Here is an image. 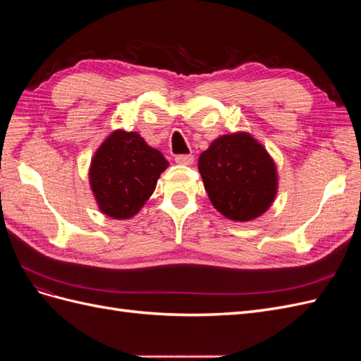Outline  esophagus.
<instances>
[{
  "label": "esophagus",
  "instance_id": "34e87169",
  "mask_svg": "<svg viewBox=\"0 0 361 361\" xmlns=\"http://www.w3.org/2000/svg\"><path fill=\"white\" fill-rule=\"evenodd\" d=\"M174 161L180 164V166H191V164L194 162V157L192 155H178L176 158H174Z\"/></svg>",
  "mask_w": 361,
  "mask_h": 361
}]
</instances>
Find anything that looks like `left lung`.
Here are the masks:
<instances>
[{"instance_id":"left-lung-1","label":"left lung","mask_w":361,"mask_h":361,"mask_svg":"<svg viewBox=\"0 0 361 361\" xmlns=\"http://www.w3.org/2000/svg\"><path fill=\"white\" fill-rule=\"evenodd\" d=\"M199 171L212 206L232 221L255 220L276 200V162L245 130L215 138L199 158Z\"/></svg>"}]
</instances>
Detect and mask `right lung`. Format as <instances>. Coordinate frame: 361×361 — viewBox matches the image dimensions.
I'll return each mask as SVG.
<instances>
[{"mask_svg":"<svg viewBox=\"0 0 361 361\" xmlns=\"http://www.w3.org/2000/svg\"><path fill=\"white\" fill-rule=\"evenodd\" d=\"M169 161L138 133L114 129L96 149L89 169L90 190L99 211L129 220L146 204Z\"/></svg>","mask_w":361,"mask_h":361,"instance_id":"1","label":"right lung"}]
</instances>
